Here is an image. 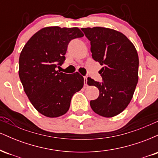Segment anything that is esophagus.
<instances>
[{"mask_svg": "<svg viewBox=\"0 0 158 158\" xmlns=\"http://www.w3.org/2000/svg\"><path fill=\"white\" fill-rule=\"evenodd\" d=\"M84 82H85V86H87V85H88V84H87V82H88V77H84Z\"/></svg>", "mask_w": 158, "mask_h": 158, "instance_id": "esophagus-1", "label": "esophagus"}]
</instances>
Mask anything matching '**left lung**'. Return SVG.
<instances>
[{"label":"left lung","instance_id":"obj_1","mask_svg":"<svg viewBox=\"0 0 158 158\" xmlns=\"http://www.w3.org/2000/svg\"><path fill=\"white\" fill-rule=\"evenodd\" d=\"M81 30L90 41L92 58L103 66L102 82L88 78L87 84L99 90V97L90 101V107L102 117H114L126 109L135 93L138 81V54L122 32L100 27Z\"/></svg>","mask_w":158,"mask_h":158}]
</instances>
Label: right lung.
<instances>
[{
  "label": "right lung",
  "instance_id": "right-lung-1",
  "mask_svg": "<svg viewBox=\"0 0 158 158\" xmlns=\"http://www.w3.org/2000/svg\"><path fill=\"white\" fill-rule=\"evenodd\" d=\"M83 35L77 27H45L30 38L21 52L19 73L23 90L34 108L46 117L67 113L72 97L84 85L78 72L56 70L65 60L69 42Z\"/></svg>",
  "mask_w": 158,
  "mask_h": 158
}]
</instances>
